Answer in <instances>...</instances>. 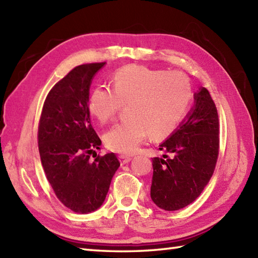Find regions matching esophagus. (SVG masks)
I'll return each instance as SVG.
<instances>
[{"mask_svg":"<svg viewBox=\"0 0 258 258\" xmlns=\"http://www.w3.org/2000/svg\"><path fill=\"white\" fill-rule=\"evenodd\" d=\"M131 160H132V158H131L130 156H125V155H120L119 156V162H120V164H122V165H124V164L130 163Z\"/></svg>","mask_w":258,"mask_h":258,"instance_id":"esophagus-1","label":"esophagus"}]
</instances>
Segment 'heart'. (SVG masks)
<instances>
[{
    "mask_svg": "<svg viewBox=\"0 0 258 258\" xmlns=\"http://www.w3.org/2000/svg\"><path fill=\"white\" fill-rule=\"evenodd\" d=\"M111 90L96 87L87 101L89 112L100 123L114 118L127 106L125 123L114 125L104 134L108 150L131 155L147 135L153 140L168 138L187 113L193 91L189 80L180 72L127 65L115 72Z\"/></svg>",
    "mask_w": 258,
    "mask_h": 258,
    "instance_id": "heart-1",
    "label": "heart"
}]
</instances>
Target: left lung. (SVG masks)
<instances>
[{
    "label": "left lung",
    "mask_w": 258,
    "mask_h": 258,
    "mask_svg": "<svg viewBox=\"0 0 258 258\" xmlns=\"http://www.w3.org/2000/svg\"><path fill=\"white\" fill-rule=\"evenodd\" d=\"M218 115L205 87L194 94V105L177 128L160 144L166 154L154 157L151 199L165 211L194 202L215 169L218 156Z\"/></svg>",
    "instance_id": "8db88e82"
}]
</instances>
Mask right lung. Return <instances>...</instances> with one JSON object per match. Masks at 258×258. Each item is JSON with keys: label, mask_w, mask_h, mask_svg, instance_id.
I'll list each match as a JSON object with an SVG mask.
<instances>
[{"label": "right lung", "mask_w": 258, "mask_h": 258, "mask_svg": "<svg viewBox=\"0 0 258 258\" xmlns=\"http://www.w3.org/2000/svg\"><path fill=\"white\" fill-rule=\"evenodd\" d=\"M105 64L80 65L57 82L38 124V151L48 183L57 199L79 214L102 206L119 166L114 153L90 161L102 142L91 125L87 101L92 81Z\"/></svg>", "instance_id": "obj_1"}]
</instances>
